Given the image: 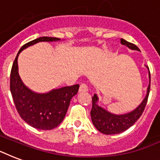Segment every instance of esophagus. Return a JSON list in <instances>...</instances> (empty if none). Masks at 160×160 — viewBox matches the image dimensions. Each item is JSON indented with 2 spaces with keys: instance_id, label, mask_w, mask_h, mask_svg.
I'll list each match as a JSON object with an SVG mask.
<instances>
[{
  "instance_id": "1",
  "label": "esophagus",
  "mask_w": 160,
  "mask_h": 160,
  "mask_svg": "<svg viewBox=\"0 0 160 160\" xmlns=\"http://www.w3.org/2000/svg\"><path fill=\"white\" fill-rule=\"evenodd\" d=\"M88 90V86L85 83H81L80 85V89H79V91L80 92H85Z\"/></svg>"
}]
</instances>
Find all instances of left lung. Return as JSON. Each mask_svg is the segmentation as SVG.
<instances>
[{
	"label": "left lung",
	"mask_w": 160,
	"mask_h": 160,
	"mask_svg": "<svg viewBox=\"0 0 160 160\" xmlns=\"http://www.w3.org/2000/svg\"><path fill=\"white\" fill-rule=\"evenodd\" d=\"M120 43L126 46L131 50L139 51L134 44L128 42L124 39H120ZM149 68V67H148ZM149 74V85L147 89V95L144 100L136 109L133 111L124 114H114L107 111L102 107L98 105V96L94 95L92 97V109L90 110V116L93 124L100 132L105 134H116L122 133L131 127L141 116L145 105L148 101L149 90H150V72Z\"/></svg>",
	"instance_id": "left-lung-1"
}]
</instances>
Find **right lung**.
<instances>
[{
  "mask_svg": "<svg viewBox=\"0 0 160 160\" xmlns=\"http://www.w3.org/2000/svg\"><path fill=\"white\" fill-rule=\"evenodd\" d=\"M55 37H39L25 44L14 60L11 71L10 89L14 103L21 119L31 126L42 130L57 127L62 122L70 100L78 92L79 85L55 89L46 94L33 92L22 82L18 73V55L24 49L41 41H56Z\"/></svg>",
  "mask_w": 160,
  "mask_h": 160,
  "instance_id": "obj_1",
  "label": "right lung"
}]
</instances>
